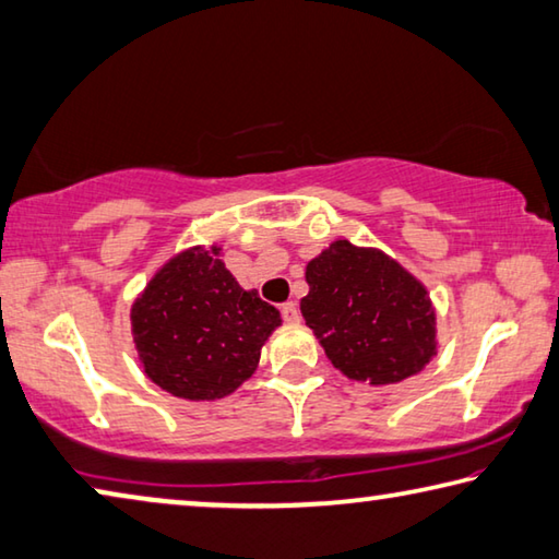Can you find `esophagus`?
Instances as JSON below:
<instances>
[{"label":"esophagus","mask_w":559,"mask_h":559,"mask_svg":"<svg viewBox=\"0 0 559 559\" xmlns=\"http://www.w3.org/2000/svg\"><path fill=\"white\" fill-rule=\"evenodd\" d=\"M280 312H282V319H285V322H289V324L299 322V307H297V301H285Z\"/></svg>","instance_id":"34e87169"}]
</instances>
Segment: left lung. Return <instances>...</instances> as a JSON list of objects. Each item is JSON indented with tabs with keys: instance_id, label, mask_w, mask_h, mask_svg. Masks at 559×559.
Listing matches in <instances>:
<instances>
[{
	"instance_id": "8db88e82",
	"label": "left lung",
	"mask_w": 559,
	"mask_h": 559,
	"mask_svg": "<svg viewBox=\"0 0 559 559\" xmlns=\"http://www.w3.org/2000/svg\"><path fill=\"white\" fill-rule=\"evenodd\" d=\"M301 317L344 377L399 383L436 354V312L426 287L399 262L349 240L307 264Z\"/></svg>"
}]
</instances>
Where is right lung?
<instances>
[{"label":"right lung","instance_id":"obj_1","mask_svg":"<svg viewBox=\"0 0 559 559\" xmlns=\"http://www.w3.org/2000/svg\"><path fill=\"white\" fill-rule=\"evenodd\" d=\"M219 247L180 252L131 309L133 342L153 383L178 399L215 401L258 369L260 349L282 324L254 289L217 260Z\"/></svg>","mask_w":559,"mask_h":559}]
</instances>
